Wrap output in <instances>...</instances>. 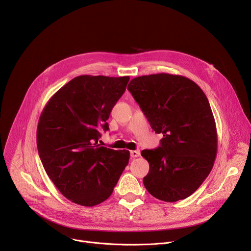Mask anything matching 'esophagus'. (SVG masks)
Here are the masks:
<instances>
[{
	"label": "esophagus",
	"mask_w": 251,
	"mask_h": 251,
	"mask_svg": "<svg viewBox=\"0 0 251 251\" xmlns=\"http://www.w3.org/2000/svg\"><path fill=\"white\" fill-rule=\"evenodd\" d=\"M130 155H131V158H137L140 156V151L139 150H133L130 152Z\"/></svg>",
	"instance_id": "1"
}]
</instances>
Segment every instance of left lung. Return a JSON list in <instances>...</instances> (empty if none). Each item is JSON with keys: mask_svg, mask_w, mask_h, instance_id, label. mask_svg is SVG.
Instances as JSON below:
<instances>
[{"mask_svg": "<svg viewBox=\"0 0 251 251\" xmlns=\"http://www.w3.org/2000/svg\"><path fill=\"white\" fill-rule=\"evenodd\" d=\"M152 129L163 134L161 146L143 150L150 166L143 178L156 199L174 202L195 193L210 173L218 153V133L209 102L193 80L156 74L128 84Z\"/></svg>", "mask_w": 251, "mask_h": 251, "instance_id": "1", "label": "left lung"}]
</instances>
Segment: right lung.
Masks as SVG:
<instances>
[{
    "label": "right lung",
    "instance_id": "add662e5",
    "mask_svg": "<svg viewBox=\"0 0 251 251\" xmlns=\"http://www.w3.org/2000/svg\"><path fill=\"white\" fill-rule=\"evenodd\" d=\"M129 76L79 75L57 90L40 116L37 145L43 166L69 201L93 206L108 199L128 165L127 150L100 146L107 119Z\"/></svg>",
    "mask_w": 251,
    "mask_h": 251
}]
</instances>
